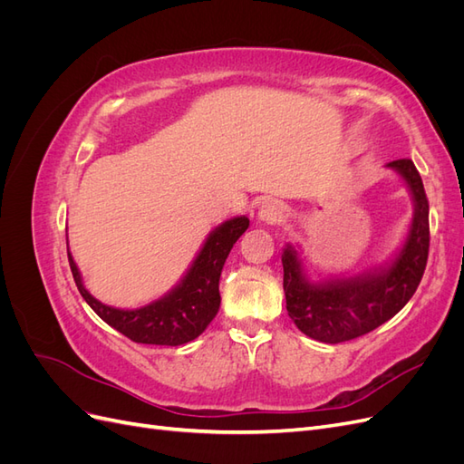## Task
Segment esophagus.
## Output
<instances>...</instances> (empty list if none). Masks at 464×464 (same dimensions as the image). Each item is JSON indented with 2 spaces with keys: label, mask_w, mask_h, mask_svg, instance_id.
<instances>
[{
  "label": "esophagus",
  "mask_w": 464,
  "mask_h": 464,
  "mask_svg": "<svg viewBox=\"0 0 464 464\" xmlns=\"http://www.w3.org/2000/svg\"><path fill=\"white\" fill-rule=\"evenodd\" d=\"M257 215H259V218L263 222L275 224V222H280V220L286 217V208H285L283 203H278V201H265L259 207V213Z\"/></svg>",
  "instance_id": "1"
}]
</instances>
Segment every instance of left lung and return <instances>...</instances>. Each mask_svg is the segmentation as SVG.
I'll use <instances>...</instances> for the list:
<instances>
[{
    "label": "left lung",
    "mask_w": 464,
    "mask_h": 464,
    "mask_svg": "<svg viewBox=\"0 0 464 464\" xmlns=\"http://www.w3.org/2000/svg\"><path fill=\"white\" fill-rule=\"evenodd\" d=\"M387 168L404 179L414 201L409 236L389 263L354 276L314 283L304 271L296 247H285L283 286L288 315L304 334L319 343L353 341L383 325L402 310L422 280L430 249V205L422 178L409 159L392 160Z\"/></svg>",
    "instance_id": "1"
}]
</instances>
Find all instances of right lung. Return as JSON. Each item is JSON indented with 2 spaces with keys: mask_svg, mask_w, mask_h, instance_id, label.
Returning a JSON list of instances; mask_svg holds the SVG:
<instances>
[{
  "mask_svg": "<svg viewBox=\"0 0 464 464\" xmlns=\"http://www.w3.org/2000/svg\"><path fill=\"white\" fill-rule=\"evenodd\" d=\"M247 217H234L222 222L208 234L184 278L166 296L150 302L149 305L137 307V310H120V307L98 302L82 285L81 273L69 251L67 257L81 296L110 327H114L133 343L179 346L198 339L218 314V280L222 266L232 246L247 230Z\"/></svg>",
  "mask_w": 464,
  "mask_h": 464,
  "instance_id": "add662e5",
  "label": "right lung"
}]
</instances>
